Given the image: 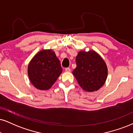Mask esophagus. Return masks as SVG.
I'll return each instance as SVG.
<instances>
[{
  "label": "esophagus",
  "instance_id": "esophagus-1",
  "mask_svg": "<svg viewBox=\"0 0 133 133\" xmlns=\"http://www.w3.org/2000/svg\"><path fill=\"white\" fill-rule=\"evenodd\" d=\"M65 71L66 72H70L71 71V69L70 68H66L65 69Z\"/></svg>",
  "mask_w": 133,
  "mask_h": 133
}]
</instances>
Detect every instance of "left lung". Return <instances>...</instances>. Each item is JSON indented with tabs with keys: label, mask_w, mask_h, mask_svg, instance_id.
<instances>
[{
	"label": "left lung",
	"mask_w": 133,
	"mask_h": 133,
	"mask_svg": "<svg viewBox=\"0 0 133 133\" xmlns=\"http://www.w3.org/2000/svg\"><path fill=\"white\" fill-rule=\"evenodd\" d=\"M76 68L73 75L84 91L99 90L107 78L108 70L105 62L94 50L78 52L76 57Z\"/></svg>",
	"instance_id": "8db88e82"
}]
</instances>
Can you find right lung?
<instances>
[{
  "label": "right lung",
  "mask_w": 133,
  "mask_h": 133,
  "mask_svg": "<svg viewBox=\"0 0 133 133\" xmlns=\"http://www.w3.org/2000/svg\"><path fill=\"white\" fill-rule=\"evenodd\" d=\"M62 72L60 62L51 49L39 52L28 66V75L31 83L36 88L44 91L51 88Z\"/></svg>",
  "instance_id": "add662e5"
}]
</instances>
